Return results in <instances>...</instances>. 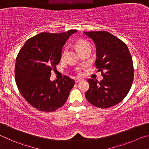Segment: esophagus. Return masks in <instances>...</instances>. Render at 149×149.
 Here are the masks:
<instances>
[{"mask_svg": "<svg viewBox=\"0 0 149 149\" xmlns=\"http://www.w3.org/2000/svg\"><path fill=\"white\" fill-rule=\"evenodd\" d=\"M82 79H75V82L76 83H79V82H81L82 81Z\"/></svg>", "mask_w": 149, "mask_h": 149, "instance_id": "1", "label": "esophagus"}]
</instances>
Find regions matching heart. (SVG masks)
I'll return each mask as SVG.
<instances>
[{
    "instance_id": "1",
    "label": "heart",
    "mask_w": 149,
    "mask_h": 149,
    "mask_svg": "<svg viewBox=\"0 0 149 149\" xmlns=\"http://www.w3.org/2000/svg\"><path fill=\"white\" fill-rule=\"evenodd\" d=\"M75 46H76L77 48L78 49V50L79 51V52H82V50H84V49H87V48H90V45L89 42L88 41L83 40V39H80V40H77L76 42H75ZM67 48H65L63 49V50L61 54V58H63V57L65 56V54L67 53ZM75 72H76L77 74L79 76H81L82 75V69L80 67H78L75 70Z\"/></svg>"
}]
</instances>
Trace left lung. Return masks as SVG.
I'll use <instances>...</instances> for the list:
<instances>
[{
	"instance_id": "1",
	"label": "left lung",
	"mask_w": 149,
	"mask_h": 149,
	"mask_svg": "<svg viewBox=\"0 0 149 149\" xmlns=\"http://www.w3.org/2000/svg\"><path fill=\"white\" fill-rule=\"evenodd\" d=\"M84 33L95 44V65L103 78L101 82L88 79L90 88L86 98L99 108L116 105L128 93L134 80V65L128 48L120 39L105 31Z\"/></svg>"
}]
</instances>
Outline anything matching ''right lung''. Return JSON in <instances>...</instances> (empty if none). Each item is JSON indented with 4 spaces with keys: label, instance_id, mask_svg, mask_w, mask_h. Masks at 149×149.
I'll use <instances>...</instances> for the list:
<instances>
[{
    "label": "right lung",
    "instance_id": "right-lung-1",
    "mask_svg": "<svg viewBox=\"0 0 149 149\" xmlns=\"http://www.w3.org/2000/svg\"><path fill=\"white\" fill-rule=\"evenodd\" d=\"M77 31L39 33L28 39L17 54L15 65L17 88L28 103L38 111L49 113L61 107L75 84L67 76L54 82L49 77L61 60L63 46Z\"/></svg>",
    "mask_w": 149,
    "mask_h": 149
}]
</instances>
